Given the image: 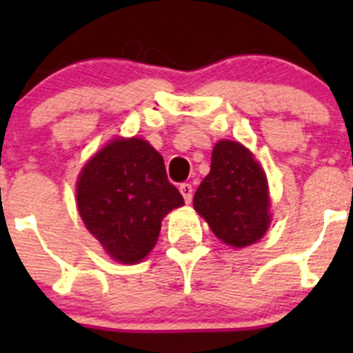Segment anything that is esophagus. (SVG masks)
Wrapping results in <instances>:
<instances>
[{
	"mask_svg": "<svg viewBox=\"0 0 353 353\" xmlns=\"http://www.w3.org/2000/svg\"><path fill=\"white\" fill-rule=\"evenodd\" d=\"M179 191H181V194L184 196V201L191 203V199H193V186H191L190 183H183L179 186Z\"/></svg>",
	"mask_w": 353,
	"mask_h": 353,
	"instance_id": "obj_1",
	"label": "esophagus"
}]
</instances>
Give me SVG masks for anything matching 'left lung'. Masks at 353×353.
I'll list each match as a JSON object with an SVG mask.
<instances>
[{
    "instance_id": "1",
    "label": "left lung",
    "mask_w": 353,
    "mask_h": 353,
    "mask_svg": "<svg viewBox=\"0 0 353 353\" xmlns=\"http://www.w3.org/2000/svg\"><path fill=\"white\" fill-rule=\"evenodd\" d=\"M193 205L212 232L232 248L254 244L272 222L265 170L237 141L222 140L213 147L210 172Z\"/></svg>"
}]
</instances>
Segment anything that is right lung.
Wrapping results in <instances>:
<instances>
[{
	"label": "right lung",
	"instance_id": "right-lung-1",
	"mask_svg": "<svg viewBox=\"0 0 353 353\" xmlns=\"http://www.w3.org/2000/svg\"><path fill=\"white\" fill-rule=\"evenodd\" d=\"M77 205L88 232L110 258L134 265L154 249L163 216L184 199L148 141L116 138L81 169Z\"/></svg>",
	"mask_w": 353,
	"mask_h": 353
}]
</instances>
